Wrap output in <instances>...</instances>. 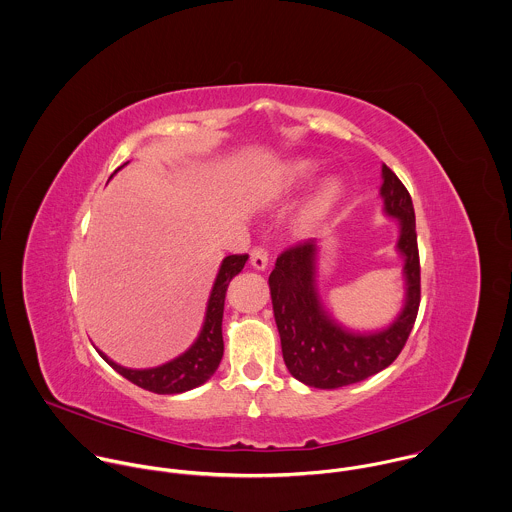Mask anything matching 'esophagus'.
I'll return each mask as SVG.
<instances>
[{
	"label": "esophagus",
	"instance_id": "obj_1",
	"mask_svg": "<svg viewBox=\"0 0 512 512\" xmlns=\"http://www.w3.org/2000/svg\"><path fill=\"white\" fill-rule=\"evenodd\" d=\"M251 265L257 269V271H265L267 265H269V251L261 245L253 247L251 249Z\"/></svg>",
	"mask_w": 512,
	"mask_h": 512
}]
</instances>
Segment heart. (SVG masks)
<instances>
[{"label": "heart", "mask_w": 512, "mask_h": 512, "mask_svg": "<svg viewBox=\"0 0 512 512\" xmlns=\"http://www.w3.org/2000/svg\"><path fill=\"white\" fill-rule=\"evenodd\" d=\"M308 176V165L306 163H294L288 169V180L290 182H300L302 178ZM340 198V184L336 180L326 182L310 200L308 204L302 208L300 212V228L314 229L318 228L330 214V210L334 208V204Z\"/></svg>", "instance_id": "heart-1"}]
</instances>
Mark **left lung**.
<instances>
[{"label": "left lung", "mask_w": 512, "mask_h": 512, "mask_svg": "<svg viewBox=\"0 0 512 512\" xmlns=\"http://www.w3.org/2000/svg\"><path fill=\"white\" fill-rule=\"evenodd\" d=\"M381 196L385 212L400 222L406 302L393 326L377 334H351L324 310L316 292V239L288 247L269 277L275 322L290 375L314 389H340L389 367L402 351L420 306V257L414 206L406 186L387 165Z\"/></svg>", "instance_id": "1"}]
</instances>
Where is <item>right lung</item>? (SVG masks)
Returning a JSON list of instances; mask_svg holds the SVG:
<instances>
[{
    "instance_id": "obj_1",
    "label": "right lung",
    "mask_w": 512,
    "mask_h": 512,
    "mask_svg": "<svg viewBox=\"0 0 512 512\" xmlns=\"http://www.w3.org/2000/svg\"><path fill=\"white\" fill-rule=\"evenodd\" d=\"M247 255H229L224 259L218 279L212 288L204 328L196 343L176 357L171 363H165L155 369H125L108 359L102 351H98L108 365L131 381L133 385L157 393V395H176L190 391L202 383H206L218 369L224 355V338H222V318H224V302L228 292L229 281L241 273Z\"/></svg>"
}]
</instances>
